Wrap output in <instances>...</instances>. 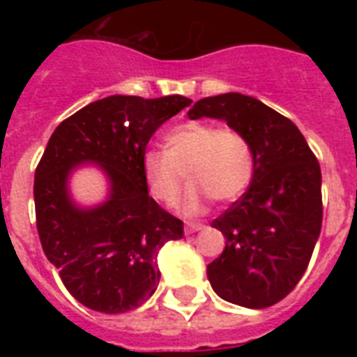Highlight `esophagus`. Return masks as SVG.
Returning a JSON list of instances; mask_svg holds the SVG:
<instances>
[{
    "instance_id": "1",
    "label": "esophagus",
    "mask_w": 357,
    "mask_h": 357,
    "mask_svg": "<svg viewBox=\"0 0 357 357\" xmlns=\"http://www.w3.org/2000/svg\"><path fill=\"white\" fill-rule=\"evenodd\" d=\"M206 228L204 224H195V222H189L185 226V234L190 235V234H196V231H202V229Z\"/></svg>"
}]
</instances>
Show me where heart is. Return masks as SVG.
<instances>
[{"label": "heart", "mask_w": 357, "mask_h": 357, "mask_svg": "<svg viewBox=\"0 0 357 357\" xmlns=\"http://www.w3.org/2000/svg\"><path fill=\"white\" fill-rule=\"evenodd\" d=\"M183 172L190 179L181 200L185 215H200L209 196L218 202L235 200L246 190L254 172L248 140L237 129H218L211 122L179 123L165 137V151L148 150L142 155V176L155 200L174 206Z\"/></svg>", "instance_id": "1"}]
</instances>
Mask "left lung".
<instances>
[{"label":"left lung","instance_id":"obj_1","mask_svg":"<svg viewBox=\"0 0 357 357\" xmlns=\"http://www.w3.org/2000/svg\"><path fill=\"white\" fill-rule=\"evenodd\" d=\"M204 116L241 131L254 159L248 190L211 222L226 248L207 265V278L226 302L271 307L296 287L321 235V167L300 129L255 98H204L189 119Z\"/></svg>","mask_w":357,"mask_h":357}]
</instances>
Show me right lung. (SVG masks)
<instances>
[{
    "label": "right lung",
    "instance_id": "add662e5",
    "mask_svg": "<svg viewBox=\"0 0 357 357\" xmlns=\"http://www.w3.org/2000/svg\"><path fill=\"white\" fill-rule=\"evenodd\" d=\"M183 96H109L59 123L35 172L36 229L64 287L89 310L126 313L159 285L157 252L183 237V222L157 206L142 176V155L157 129L189 107ZM106 176L96 206L73 200L69 179L81 166Z\"/></svg>",
    "mask_w": 357,
    "mask_h": 357
}]
</instances>
